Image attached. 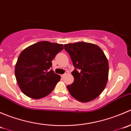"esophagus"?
Wrapping results in <instances>:
<instances>
[{
  "label": "esophagus",
  "mask_w": 131,
  "mask_h": 131,
  "mask_svg": "<svg viewBox=\"0 0 131 131\" xmlns=\"http://www.w3.org/2000/svg\"><path fill=\"white\" fill-rule=\"evenodd\" d=\"M68 72H67V71H66L65 73H64V74H63V75H61V77H64L65 76V75H68Z\"/></svg>",
  "instance_id": "1"
}]
</instances>
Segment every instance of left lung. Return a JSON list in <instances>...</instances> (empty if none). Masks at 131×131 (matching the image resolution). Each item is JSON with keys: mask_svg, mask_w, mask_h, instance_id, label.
<instances>
[{"mask_svg": "<svg viewBox=\"0 0 131 131\" xmlns=\"http://www.w3.org/2000/svg\"><path fill=\"white\" fill-rule=\"evenodd\" d=\"M75 70L74 81L67 85L70 94L80 102L86 103L98 97L106 87L109 66L105 53L97 45L80 42L64 45Z\"/></svg>", "mask_w": 131, "mask_h": 131, "instance_id": "8db88e82", "label": "left lung"}]
</instances>
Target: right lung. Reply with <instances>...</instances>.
Listing matches in <instances>:
<instances>
[{"label": "right lung", "instance_id": "add662e5", "mask_svg": "<svg viewBox=\"0 0 131 131\" xmlns=\"http://www.w3.org/2000/svg\"><path fill=\"white\" fill-rule=\"evenodd\" d=\"M63 49V44L41 41L21 52L15 65V76L24 94L40 99L52 92L61 77L50 70L51 61Z\"/></svg>", "mask_w": 131, "mask_h": 131}]
</instances>
